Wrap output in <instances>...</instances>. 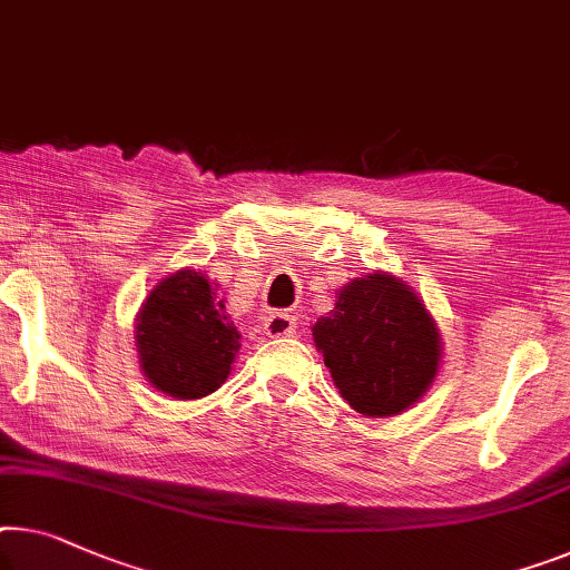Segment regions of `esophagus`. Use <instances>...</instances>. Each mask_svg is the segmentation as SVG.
<instances>
[{
    "label": "esophagus",
    "mask_w": 570,
    "mask_h": 570,
    "mask_svg": "<svg viewBox=\"0 0 570 570\" xmlns=\"http://www.w3.org/2000/svg\"><path fill=\"white\" fill-rule=\"evenodd\" d=\"M263 330H266V335H271V337L294 335L296 317L288 312H268L266 317H263Z\"/></svg>",
    "instance_id": "obj_1"
}]
</instances>
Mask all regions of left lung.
Listing matches in <instances>:
<instances>
[{"label": "left lung", "instance_id": "left-lung-1", "mask_svg": "<svg viewBox=\"0 0 570 570\" xmlns=\"http://www.w3.org/2000/svg\"><path fill=\"white\" fill-rule=\"evenodd\" d=\"M335 386L355 412L392 417L428 392L440 335L420 296L386 274L340 288L335 309L312 327Z\"/></svg>", "mask_w": 570, "mask_h": 570}]
</instances>
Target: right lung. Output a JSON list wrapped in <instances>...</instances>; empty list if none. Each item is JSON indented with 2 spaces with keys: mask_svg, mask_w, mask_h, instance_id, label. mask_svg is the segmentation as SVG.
<instances>
[{
  "mask_svg": "<svg viewBox=\"0 0 570 570\" xmlns=\"http://www.w3.org/2000/svg\"><path fill=\"white\" fill-rule=\"evenodd\" d=\"M135 337L146 379L174 399L217 392L240 347L225 302L199 271H178L153 288Z\"/></svg>",
  "mask_w": 570,
  "mask_h": 570,
  "instance_id": "add662e5",
  "label": "right lung"
}]
</instances>
